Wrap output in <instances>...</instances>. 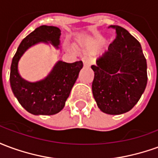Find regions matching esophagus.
<instances>
[{
  "mask_svg": "<svg viewBox=\"0 0 158 158\" xmlns=\"http://www.w3.org/2000/svg\"><path fill=\"white\" fill-rule=\"evenodd\" d=\"M82 62L84 63V66L85 67H87V68H89L91 65V61L89 60V57H87V56H84L82 58Z\"/></svg>",
  "mask_w": 158,
  "mask_h": 158,
  "instance_id": "esophagus-1",
  "label": "esophagus"
}]
</instances>
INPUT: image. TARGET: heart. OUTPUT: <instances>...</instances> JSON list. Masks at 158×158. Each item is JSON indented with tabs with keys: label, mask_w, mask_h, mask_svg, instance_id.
Here are the masks:
<instances>
[{
	"label": "heart",
	"mask_w": 158,
	"mask_h": 158,
	"mask_svg": "<svg viewBox=\"0 0 158 158\" xmlns=\"http://www.w3.org/2000/svg\"><path fill=\"white\" fill-rule=\"evenodd\" d=\"M69 49H70V50H73V47H72V46H69Z\"/></svg>",
	"instance_id": "1"
}]
</instances>
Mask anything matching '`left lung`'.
<instances>
[{
  "mask_svg": "<svg viewBox=\"0 0 158 158\" xmlns=\"http://www.w3.org/2000/svg\"><path fill=\"white\" fill-rule=\"evenodd\" d=\"M116 38L91 66L92 92L103 113L122 114L135 106L146 89L147 65L139 42L121 26L110 25Z\"/></svg>",
  "mask_w": 158,
  "mask_h": 158,
  "instance_id": "1",
  "label": "left lung"
}]
</instances>
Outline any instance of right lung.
Here are the masks:
<instances>
[{
  "mask_svg": "<svg viewBox=\"0 0 158 158\" xmlns=\"http://www.w3.org/2000/svg\"><path fill=\"white\" fill-rule=\"evenodd\" d=\"M61 30L55 26L42 25L20 43L11 64L10 84L19 103L35 115H53L65 106L73 86L83 68L82 61L68 63L59 61L45 79L30 83L21 78L18 71L20 57L30 46L39 42H51L58 47Z\"/></svg>",
  "mask_w": 158,
  "mask_h": 158,
  "instance_id": "add662e5",
  "label": "right lung"
}]
</instances>
